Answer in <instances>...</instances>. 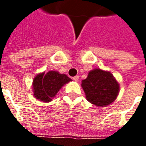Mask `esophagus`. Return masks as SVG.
Segmentation results:
<instances>
[{
  "label": "esophagus",
  "instance_id": "obj_1",
  "mask_svg": "<svg viewBox=\"0 0 146 146\" xmlns=\"http://www.w3.org/2000/svg\"><path fill=\"white\" fill-rule=\"evenodd\" d=\"M73 80L74 81H78L79 80V76H75L73 77Z\"/></svg>",
  "mask_w": 146,
  "mask_h": 146
}]
</instances>
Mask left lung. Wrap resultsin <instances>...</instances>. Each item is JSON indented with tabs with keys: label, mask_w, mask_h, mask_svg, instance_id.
<instances>
[{
	"label": "left lung",
	"mask_w": 146,
	"mask_h": 146,
	"mask_svg": "<svg viewBox=\"0 0 146 146\" xmlns=\"http://www.w3.org/2000/svg\"><path fill=\"white\" fill-rule=\"evenodd\" d=\"M87 100L97 106L104 107L116 100L119 85L110 72L101 69L90 71L81 84Z\"/></svg>",
	"instance_id": "left-lung-1"
}]
</instances>
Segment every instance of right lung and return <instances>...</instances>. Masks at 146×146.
<instances>
[{
	"label": "right lung",
	"mask_w": 146,
	"mask_h": 146,
	"mask_svg": "<svg viewBox=\"0 0 146 146\" xmlns=\"http://www.w3.org/2000/svg\"><path fill=\"white\" fill-rule=\"evenodd\" d=\"M71 80L66 74H61L57 71L39 73L33 81V95L40 101L51 102L58 91Z\"/></svg>",
	"instance_id": "right-lung-1"
}]
</instances>
